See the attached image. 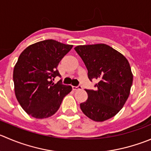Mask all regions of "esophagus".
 <instances>
[{
	"mask_svg": "<svg viewBox=\"0 0 151 151\" xmlns=\"http://www.w3.org/2000/svg\"><path fill=\"white\" fill-rule=\"evenodd\" d=\"M83 88V86H81V85H78V86H73V89L74 90H80V89Z\"/></svg>",
	"mask_w": 151,
	"mask_h": 151,
	"instance_id": "esophagus-1",
	"label": "esophagus"
}]
</instances>
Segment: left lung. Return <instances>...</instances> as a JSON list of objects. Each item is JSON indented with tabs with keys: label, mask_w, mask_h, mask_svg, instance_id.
Instances as JSON below:
<instances>
[{
	"label": "left lung",
	"mask_w": 151,
	"mask_h": 151,
	"mask_svg": "<svg viewBox=\"0 0 151 151\" xmlns=\"http://www.w3.org/2000/svg\"><path fill=\"white\" fill-rule=\"evenodd\" d=\"M74 50L87 68L89 80L99 81L95 90L85 89L88 99L80 103L82 111L96 122L114 116L125 105L132 86L128 60L106 44L77 46Z\"/></svg>",
	"instance_id": "8db88e82"
}]
</instances>
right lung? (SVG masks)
I'll list each match as a JSON object with an SVG mask.
<instances>
[{
  "label": "right lung",
  "instance_id": "1",
  "mask_svg": "<svg viewBox=\"0 0 151 151\" xmlns=\"http://www.w3.org/2000/svg\"><path fill=\"white\" fill-rule=\"evenodd\" d=\"M73 46L54 40L28 46L19 56L13 71L14 92L23 109L37 119L47 118L59 109L72 87L53 80L61 77L58 65Z\"/></svg>",
  "mask_w": 151,
  "mask_h": 151
}]
</instances>
